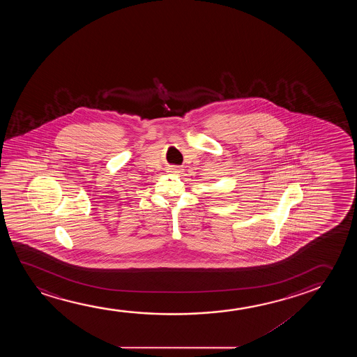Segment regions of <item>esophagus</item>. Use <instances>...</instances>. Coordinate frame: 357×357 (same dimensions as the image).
<instances>
[{
  "label": "esophagus",
  "instance_id": "1",
  "mask_svg": "<svg viewBox=\"0 0 357 357\" xmlns=\"http://www.w3.org/2000/svg\"><path fill=\"white\" fill-rule=\"evenodd\" d=\"M168 173L169 174H181V172H183V169L181 168H179V167H169L168 168Z\"/></svg>",
  "mask_w": 357,
  "mask_h": 357
}]
</instances>
